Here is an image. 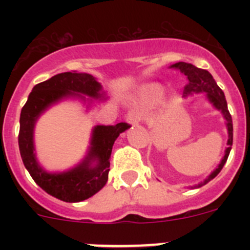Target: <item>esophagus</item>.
I'll use <instances>...</instances> for the list:
<instances>
[{"label": "esophagus", "instance_id": "obj_1", "mask_svg": "<svg viewBox=\"0 0 250 250\" xmlns=\"http://www.w3.org/2000/svg\"><path fill=\"white\" fill-rule=\"evenodd\" d=\"M126 121L130 125H138L140 121V115L136 111H129L126 115Z\"/></svg>", "mask_w": 250, "mask_h": 250}]
</instances>
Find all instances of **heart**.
<instances>
[{
  "label": "heart",
  "mask_w": 250,
  "mask_h": 250,
  "mask_svg": "<svg viewBox=\"0 0 250 250\" xmlns=\"http://www.w3.org/2000/svg\"><path fill=\"white\" fill-rule=\"evenodd\" d=\"M160 94H161L160 86L152 85V86H149V90H147L146 95H149V98H155V96H158V95Z\"/></svg>",
  "instance_id": "obj_1"
}]
</instances>
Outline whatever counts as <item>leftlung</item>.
Listing matches in <instances>:
<instances>
[{
    "instance_id": "obj_1",
    "label": "left lung",
    "mask_w": 250,
    "mask_h": 250,
    "mask_svg": "<svg viewBox=\"0 0 250 250\" xmlns=\"http://www.w3.org/2000/svg\"><path fill=\"white\" fill-rule=\"evenodd\" d=\"M170 67L178 68V70H180V72H183L187 76L188 83L184 87V96H188V95L191 94H199V92H205L208 100L213 104V106L216 110H219L223 114V116L225 119V124H227V129H228V143H227L228 147L225 149L224 156H223L220 164L218 165V167L214 170L213 173L208 176L204 182L196 185V188H200L207 184V183L210 182L211 179L215 178L220 173V170L223 169L225 163H227V159H228L229 152L231 150V145H233V121H231V115L229 114L224 92H223V90L220 89L219 86L216 85L215 80L213 79L210 72L207 71V70H203V68L196 67V66L188 62H176L170 66Z\"/></svg>"
}]
</instances>
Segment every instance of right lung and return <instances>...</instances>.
<instances>
[{
	"instance_id": "add662e5",
	"label": "right lung",
	"mask_w": 250,
	"mask_h": 250,
	"mask_svg": "<svg viewBox=\"0 0 250 250\" xmlns=\"http://www.w3.org/2000/svg\"><path fill=\"white\" fill-rule=\"evenodd\" d=\"M100 83L85 72H62L35 86L21 110L19 146L23 165L42 190L66 203L89 199L105 187L110 171L112 145L129 124L98 125L92 129L89 152L80 164L63 173H47L40 167L35 155L34 129L40 115L62 99L85 96L105 99ZM83 95H81V94Z\"/></svg>"
}]
</instances>
